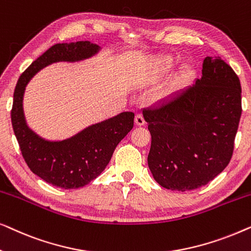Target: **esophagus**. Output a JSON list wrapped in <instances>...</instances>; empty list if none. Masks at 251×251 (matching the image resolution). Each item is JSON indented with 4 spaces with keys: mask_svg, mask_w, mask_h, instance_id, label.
<instances>
[{
    "mask_svg": "<svg viewBox=\"0 0 251 251\" xmlns=\"http://www.w3.org/2000/svg\"><path fill=\"white\" fill-rule=\"evenodd\" d=\"M135 123L137 126H145V119H144V116L142 114H137L135 116Z\"/></svg>",
    "mask_w": 251,
    "mask_h": 251,
    "instance_id": "obj_1",
    "label": "esophagus"
}]
</instances>
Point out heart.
<instances>
[{
    "instance_id": "1",
    "label": "heart",
    "mask_w": 251,
    "mask_h": 251,
    "mask_svg": "<svg viewBox=\"0 0 251 251\" xmlns=\"http://www.w3.org/2000/svg\"><path fill=\"white\" fill-rule=\"evenodd\" d=\"M176 63H177L176 59H175V58L171 57V56H164L159 60V65H160L161 71H164V72L171 70V68H173L175 65H176Z\"/></svg>"
}]
</instances>
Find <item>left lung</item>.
Returning a JSON list of instances; mask_svg holds the SVG:
<instances>
[{
  "label": "left lung",
  "instance_id": "obj_1",
  "mask_svg": "<svg viewBox=\"0 0 251 251\" xmlns=\"http://www.w3.org/2000/svg\"><path fill=\"white\" fill-rule=\"evenodd\" d=\"M241 112L238 75L219 57H205L195 84L143 111L154 179L180 192L207 185L231 161Z\"/></svg>",
  "mask_w": 251,
  "mask_h": 251
}]
</instances>
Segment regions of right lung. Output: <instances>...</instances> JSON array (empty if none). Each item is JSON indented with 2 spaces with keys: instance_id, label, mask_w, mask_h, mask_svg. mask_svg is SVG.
Wrapping results in <instances>:
<instances>
[{
  "instance_id": "1",
  "label": "right lung",
  "mask_w": 251,
  "mask_h": 251,
  "mask_svg": "<svg viewBox=\"0 0 251 251\" xmlns=\"http://www.w3.org/2000/svg\"><path fill=\"white\" fill-rule=\"evenodd\" d=\"M99 49V46L89 41L54 44L20 75L13 94L11 122L24 160L36 176L65 190L85 186L102 173L115 147L133 128L135 114L120 113L88 126L71 138L50 142L27 126L23 108L24 92L30 78L48 65L87 59Z\"/></svg>"
}]
</instances>
